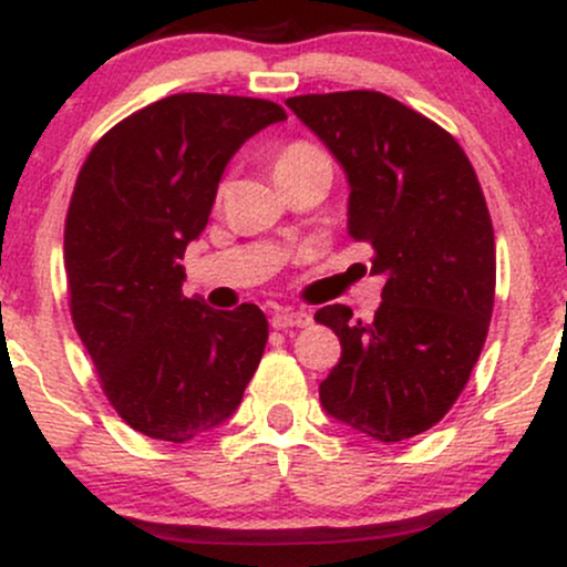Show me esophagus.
<instances>
[{
	"label": "esophagus",
	"instance_id": "esophagus-1",
	"mask_svg": "<svg viewBox=\"0 0 567 567\" xmlns=\"http://www.w3.org/2000/svg\"><path fill=\"white\" fill-rule=\"evenodd\" d=\"M271 324H275L277 330H288V328H306V324H311V317L306 315V311L285 309V311H277V315L271 317Z\"/></svg>",
	"mask_w": 567,
	"mask_h": 567
}]
</instances>
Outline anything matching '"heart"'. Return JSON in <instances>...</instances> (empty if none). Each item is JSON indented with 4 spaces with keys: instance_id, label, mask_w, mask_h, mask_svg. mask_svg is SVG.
<instances>
[{
    "instance_id": "heart-1",
    "label": "heart",
    "mask_w": 567,
    "mask_h": 567,
    "mask_svg": "<svg viewBox=\"0 0 567 567\" xmlns=\"http://www.w3.org/2000/svg\"><path fill=\"white\" fill-rule=\"evenodd\" d=\"M315 173H324L333 178V162H330L328 152H324L322 146H317V143L290 141L275 154V175L279 186H288L292 181L306 178V175H315ZM226 188H229V184L224 181L216 192L218 202L226 197Z\"/></svg>"
}]
</instances>
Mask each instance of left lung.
<instances>
[{
    "mask_svg": "<svg viewBox=\"0 0 567 567\" xmlns=\"http://www.w3.org/2000/svg\"><path fill=\"white\" fill-rule=\"evenodd\" d=\"M349 178V234L386 277L373 322L315 315L341 341L320 383L336 421L379 442L440 424L485 347L496 239L470 157L437 122L375 90L288 97Z\"/></svg>",
    "mask_w": 567,
    "mask_h": 567,
    "instance_id": "8db88e82",
    "label": "left lung"
}]
</instances>
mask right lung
Returning <instances> with one entry per match:
<instances>
[{
	"instance_id": "add662e5",
	"label": "right lung",
	"mask_w": 567,
	"mask_h": 567,
	"mask_svg": "<svg viewBox=\"0 0 567 567\" xmlns=\"http://www.w3.org/2000/svg\"><path fill=\"white\" fill-rule=\"evenodd\" d=\"M282 120L264 97H162L109 130L76 175L63 231L71 320L106 400L146 437H205L261 362L264 311L184 298L181 258L207 226L234 152Z\"/></svg>"
}]
</instances>
